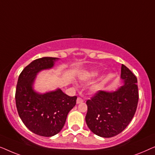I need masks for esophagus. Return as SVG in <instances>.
<instances>
[{"label":"esophagus","instance_id":"1","mask_svg":"<svg viewBox=\"0 0 155 155\" xmlns=\"http://www.w3.org/2000/svg\"><path fill=\"white\" fill-rule=\"evenodd\" d=\"M83 101H84V100L82 98H80V97H78L77 101H76V102H77V104H80V103L83 102Z\"/></svg>","mask_w":155,"mask_h":155}]
</instances>
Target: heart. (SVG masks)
Here are the masks:
<instances>
[{"mask_svg":"<svg viewBox=\"0 0 155 155\" xmlns=\"http://www.w3.org/2000/svg\"><path fill=\"white\" fill-rule=\"evenodd\" d=\"M98 75V72L96 71H84L80 76V79L82 82H88L90 80L94 79ZM101 85L99 84H95L92 87V90L93 92H97L100 90Z\"/></svg>","mask_w":155,"mask_h":155,"instance_id":"b5f03b06","label":"heart"}]
</instances>
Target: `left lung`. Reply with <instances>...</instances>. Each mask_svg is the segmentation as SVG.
<instances>
[{"mask_svg": "<svg viewBox=\"0 0 155 155\" xmlns=\"http://www.w3.org/2000/svg\"><path fill=\"white\" fill-rule=\"evenodd\" d=\"M120 78L124 84L115 92L98 91L86 101L87 125L100 137H111L119 134L136 111L139 99L136 76L122 64Z\"/></svg>", "mask_w": 155, "mask_h": 155, "instance_id": "8db88e82", "label": "left lung"}]
</instances>
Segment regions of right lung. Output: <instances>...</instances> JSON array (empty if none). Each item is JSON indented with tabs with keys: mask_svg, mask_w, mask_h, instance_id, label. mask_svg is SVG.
Returning a JSON list of instances; mask_svg holds the SVG:
<instances>
[{
	"mask_svg": "<svg viewBox=\"0 0 155 155\" xmlns=\"http://www.w3.org/2000/svg\"><path fill=\"white\" fill-rule=\"evenodd\" d=\"M57 58L44 57L33 61L18 78L15 103L18 114L25 126L35 134L51 137L61 130L68 114L75 107L77 96L70 97L61 90L38 94L32 89L37 73L54 66Z\"/></svg>",
	"mask_w": 155,
	"mask_h": 155,
	"instance_id": "1",
	"label": "right lung"
}]
</instances>
